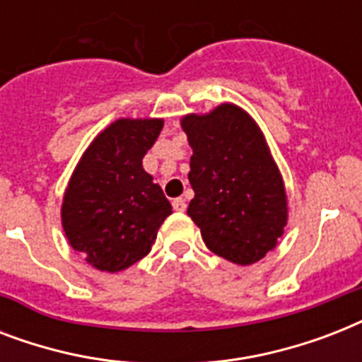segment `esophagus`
<instances>
[{"label":"esophagus","mask_w":362,"mask_h":362,"mask_svg":"<svg viewBox=\"0 0 362 362\" xmlns=\"http://www.w3.org/2000/svg\"><path fill=\"white\" fill-rule=\"evenodd\" d=\"M186 199H182V197H178V199H175V201H173V209L176 210V212H184V210H186Z\"/></svg>","instance_id":"obj_1"}]
</instances>
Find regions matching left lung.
<instances>
[{
    "mask_svg": "<svg viewBox=\"0 0 362 362\" xmlns=\"http://www.w3.org/2000/svg\"><path fill=\"white\" fill-rule=\"evenodd\" d=\"M182 129L193 150L187 216L210 252L253 264L274 250L287 223V195L263 131L235 103L186 115Z\"/></svg>",
    "mask_w": 362,
    "mask_h": 362,
    "instance_id": "left-lung-1",
    "label": "left lung"
}]
</instances>
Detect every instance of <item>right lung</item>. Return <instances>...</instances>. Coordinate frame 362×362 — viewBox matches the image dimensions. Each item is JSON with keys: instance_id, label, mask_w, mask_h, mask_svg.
Instances as JSON below:
<instances>
[{"instance_id": "1", "label": "right lung", "mask_w": 362, "mask_h": 362, "mask_svg": "<svg viewBox=\"0 0 362 362\" xmlns=\"http://www.w3.org/2000/svg\"><path fill=\"white\" fill-rule=\"evenodd\" d=\"M161 118H118L84 150L65 187L62 226L93 269L120 272L150 253L173 206L142 158Z\"/></svg>"}]
</instances>
